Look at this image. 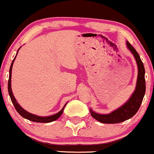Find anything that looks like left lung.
Segmentation results:
<instances>
[{"instance_id":"obj_1","label":"left lung","mask_w":154,"mask_h":154,"mask_svg":"<svg viewBox=\"0 0 154 154\" xmlns=\"http://www.w3.org/2000/svg\"><path fill=\"white\" fill-rule=\"evenodd\" d=\"M126 45L130 51L134 55L137 63L138 76L137 85L134 92L131 95L129 100L122 107L118 108L112 112L107 115H101L93 112L90 109L91 116L99 122L103 124H118L126 121L134 116L140 109L143 97L146 93V80H145V68L140 57L136 50L131 46L129 42H126Z\"/></svg>"}]
</instances>
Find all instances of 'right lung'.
<instances>
[{
  "mask_svg": "<svg viewBox=\"0 0 154 154\" xmlns=\"http://www.w3.org/2000/svg\"><path fill=\"white\" fill-rule=\"evenodd\" d=\"M17 52H18V51H17ZM15 58H16V56H15ZM15 58H14V60H13L12 63H11V66H10V69H9V77H8V94H9V96H10V98H11V102H12L13 104H14L16 110L17 111V112L19 113L22 117H23L24 118H26V119L29 120V121H33V122L50 123V122H52V121H55V120L58 119V118L60 117V116H61L62 113H63L64 107H65L66 104L64 105L63 109H62L59 112L56 113V114L53 115V116H48V117H40V116H35V115H33V114H31V113H29L28 112H27L26 110H25L23 108H22L21 106H20V104L17 102L16 99H15L14 96V95H13V93H12V91H11V69H12V66H13V63H14Z\"/></svg>",
  "mask_w": 154,
  "mask_h": 154,
  "instance_id": "right-lung-1",
  "label": "right lung"
}]
</instances>
